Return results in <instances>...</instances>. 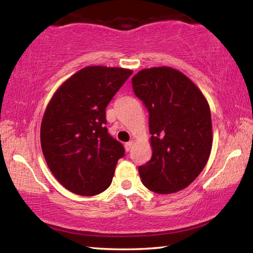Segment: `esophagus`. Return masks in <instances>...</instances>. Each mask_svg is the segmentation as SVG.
<instances>
[{"label":"esophagus","instance_id":"obj_1","mask_svg":"<svg viewBox=\"0 0 253 253\" xmlns=\"http://www.w3.org/2000/svg\"><path fill=\"white\" fill-rule=\"evenodd\" d=\"M132 146H134V142H128V143H126V144H125V149H126V152H129V151H131Z\"/></svg>","mask_w":253,"mask_h":253}]
</instances>
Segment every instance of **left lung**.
I'll return each mask as SVG.
<instances>
[{
  "instance_id": "1",
  "label": "left lung",
  "mask_w": 253,
  "mask_h": 253,
  "mask_svg": "<svg viewBox=\"0 0 253 253\" xmlns=\"http://www.w3.org/2000/svg\"><path fill=\"white\" fill-rule=\"evenodd\" d=\"M149 115L153 155L138 168L143 184L158 194L187 187L207 165L212 148L211 111L200 89L178 70L158 67L131 78Z\"/></svg>"
}]
</instances>
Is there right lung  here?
<instances>
[{
	"mask_svg": "<svg viewBox=\"0 0 253 253\" xmlns=\"http://www.w3.org/2000/svg\"><path fill=\"white\" fill-rule=\"evenodd\" d=\"M132 71L85 67L51 98L41 123V147L54 177L67 190L92 196L113 181L123 144L109 135L106 107Z\"/></svg>",
	"mask_w": 253,
	"mask_h": 253,
	"instance_id": "1",
	"label": "right lung"
}]
</instances>
